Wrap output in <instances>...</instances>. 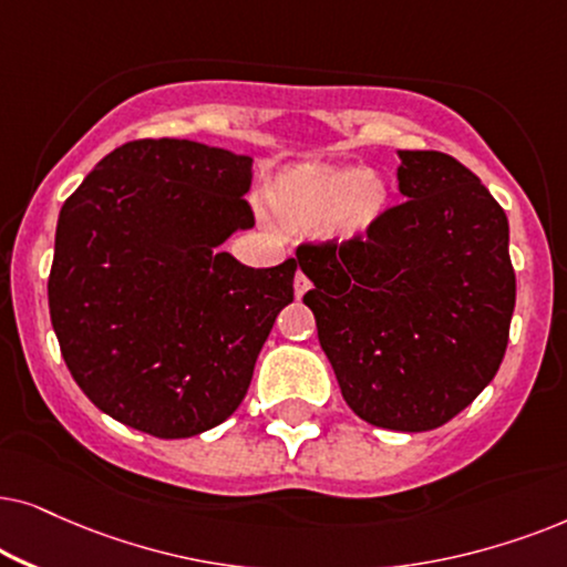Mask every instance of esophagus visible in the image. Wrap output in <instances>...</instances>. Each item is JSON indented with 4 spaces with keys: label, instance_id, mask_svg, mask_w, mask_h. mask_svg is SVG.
<instances>
[{
    "label": "esophagus",
    "instance_id": "esophagus-1",
    "mask_svg": "<svg viewBox=\"0 0 567 567\" xmlns=\"http://www.w3.org/2000/svg\"><path fill=\"white\" fill-rule=\"evenodd\" d=\"M308 288H311V279H308V277L303 275V271H298V275H296V296L303 298V292H306Z\"/></svg>",
    "mask_w": 567,
    "mask_h": 567
}]
</instances>
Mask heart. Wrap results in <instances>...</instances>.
Returning a JSON list of instances; mask_svg holds the SVG:
<instances>
[{"label":"heart","mask_w":567,"mask_h":567,"mask_svg":"<svg viewBox=\"0 0 567 567\" xmlns=\"http://www.w3.org/2000/svg\"><path fill=\"white\" fill-rule=\"evenodd\" d=\"M269 205L292 228L319 225L337 244L365 238L386 209V188L373 173H350L327 165H298L269 188Z\"/></svg>","instance_id":"1"}]
</instances>
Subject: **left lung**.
Here are the masks:
<instances>
[{
    "instance_id": "1",
    "label": "left lung",
    "mask_w": 567,
    "mask_h": 567,
    "mask_svg": "<svg viewBox=\"0 0 567 567\" xmlns=\"http://www.w3.org/2000/svg\"><path fill=\"white\" fill-rule=\"evenodd\" d=\"M402 205L352 244L303 240V303L344 402L375 427L446 425L495 379L516 306L508 217L446 153L399 150Z\"/></svg>"
}]
</instances>
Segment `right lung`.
Listing matches in <instances>:
<instances>
[{
    "label": "right lung",
    "instance_id": "obj_1",
    "mask_svg": "<svg viewBox=\"0 0 567 567\" xmlns=\"http://www.w3.org/2000/svg\"><path fill=\"white\" fill-rule=\"evenodd\" d=\"M251 157L134 140L64 202L49 311L97 410L155 437H192L244 402L298 261L254 269L220 244L251 228Z\"/></svg>",
    "mask_w": 567,
    "mask_h": 567
}]
</instances>
